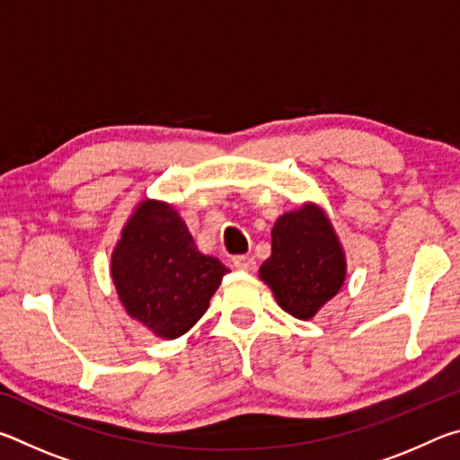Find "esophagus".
I'll return each instance as SVG.
<instances>
[{"mask_svg": "<svg viewBox=\"0 0 460 460\" xmlns=\"http://www.w3.org/2000/svg\"><path fill=\"white\" fill-rule=\"evenodd\" d=\"M233 266L241 271H247V274H252V271L258 268L255 266V260L249 258V255H235V258H233Z\"/></svg>", "mask_w": 460, "mask_h": 460, "instance_id": "esophagus-1", "label": "esophagus"}]
</instances>
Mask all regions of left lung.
Instances as JSON below:
<instances>
[{
	"label": "left lung",
	"instance_id": "1",
	"mask_svg": "<svg viewBox=\"0 0 460 460\" xmlns=\"http://www.w3.org/2000/svg\"><path fill=\"white\" fill-rule=\"evenodd\" d=\"M347 274L345 252L329 217L313 202L278 217L271 229V255L261 263L260 278L288 314L313 318Z\"/></svg>",
	"mask_w": 460,
	"mask_h": 460
}]
</instances>
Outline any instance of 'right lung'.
Instances as JSON below:
<instances>
[{
  "instance_id": "obj_1",
  "label": "right lung",
  "mask_w": 460,
  "mask_h": 460,
  "mask_svg": "<svg viewBox=\"0 0 460 460\" xmlns=\"http://www.w3.org/2000/svg\"><path fill=\"white\" fill-rule=\"evenodd\" d=\"M227 268L200 253L168 202L137 205L111 253V278L128 314L155 337L178 339L207 313Z\"/></svg>"
}]
</instances>
